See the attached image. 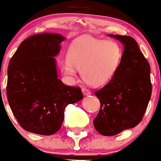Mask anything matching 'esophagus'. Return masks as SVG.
I'll list each match as a JSON object with an SVG mask.
<instances>
[{
    "instance_id": "1",
    "label": "esophagus",
    "mask_w": 161,
    "mask_h": 161,
    "mask_svg": "<svg viewBox=\"0 0 161 161\" xmlns=\"http://www.w3.org/2000/svg\"><path fill=\"white\" fill-rule=\"evenodd\" d=\"M82 93L85 96H87V95H90V94H91V92H90L89 90L87 89V88H85V87H83L82 88Z\"/></svg>"
}]
</instances>
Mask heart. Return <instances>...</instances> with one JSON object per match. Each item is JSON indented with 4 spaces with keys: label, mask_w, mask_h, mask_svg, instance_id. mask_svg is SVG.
<instances>
[{
    "label": "heart",
    "mask_w": 161,
    "mask_h": 161,
    "mask_svg": "<svg viewBox=\"0 0 161 161\" xmlns=\"http://www.w3.org/2000/svg\"><path fill=\"white\" fill-rule=\"evenodd\" d=\"M122 50L117 42L85 37L75 41L68 50V58L61 61V69L74 79L81 69L83 80L92 86H103L111 80L120 64Z\"/></svg>",
    "instance_id": "1"
}]
</instances>
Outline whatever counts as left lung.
Wrapping results in <instances>:
<instances>
[{
	"label": "left lung",
	"mask_w": 161,
	"mask_h": 161,
	"mask_svg": "<svg viewBox=\"0 0 161 161\" xmlns=\"http://www.w3.org/2000/svg\"><path fill=\"white\" fill-rule=\"evenodd\" d=\"M124 47L120 64L115 75L94 93L101 109L93 120L95 129L105 136H113L141 122L152 94L150 65L130 36L108 35Z\"/></svg>",
	"instance_id": "left-lung-1"
}]
</instances>
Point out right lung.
Segmentation results:
<instances>
[{"instance_id":"1","label":"right lung","mask_w":161,"mask_h":161,"mask_svg":"<svg viewBox=\"0 0 161 161\" xmlns=\"http://www.w3.org/2000/svg\"><path fill=\"white\" fill-rule=\"evenodd\" d=\"M65 37L42 33L20 43L8 68L7 97L20 126L28 132L52 135L60 130L68 104L82 100L80 87L58 79L55 58Z\"/></svg>"}]
</instances>
